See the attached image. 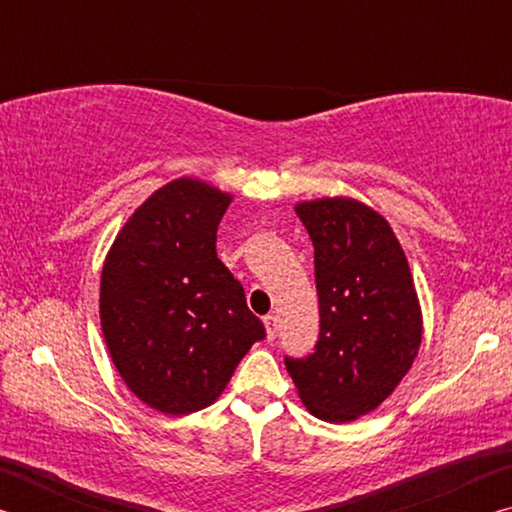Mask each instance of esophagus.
I'll return each instance as SVG.
<instances>
[{"instance_id": "esophagus-1", "label": "esophagus", "mask_w": 512, "mask_h": 512, "mask_svg": "<svg viewBox=\"0 0 512 512\" xmlns=\"http://www.w3.org/2000/svg\"><path fill=\"white\" fill-rule=\"evenodd\" d=\"M264 325H266V339L273 341L277 336V318H275V314L264 316Z\"/></svg>"}]
</instances>
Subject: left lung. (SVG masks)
<instances>
[{
	"mask_svg": "<svg viewBox=\"0 0 512 512\" xmlns=\"http://www.w3.org/2000/svg\"><path fill=\"white\" fill-rule=\"evenodd\" d=\"M314 244L320 334L309 357L284 359L311 415L343 424L375 411L418 357L422 311L388 221L354 198L296 205Z\"/></svg>",
	"mask_w": 512,
	"mask_h": 512,
	"instance_id": "8db88e82",
	"label": "left lung"
}]
</instances>
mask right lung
Returning <instances> with one entry per match:
<instances>
[{"label":"right lung","instance_id":"add662e5","mask_svg":"<svg viewBox=\"0 0 512 512\" xmlns=\"http://www.w3.org/2000/svg\"><path fill=\"white\" fill-rule=\"evenodd\" d=\"M230 201L203 180H171L137 207L103 264L99 316L112 363L144 404L167 415L216 402L266 336L216 257Z\"/></svg>","mask_w":512,"mask_h":512}]
</instances>
